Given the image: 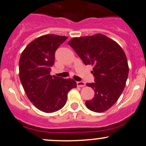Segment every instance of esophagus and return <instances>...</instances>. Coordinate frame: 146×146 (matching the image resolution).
<instances>
[{
    "label": "esophagus",
    "instance_id": "esophagus-1",
    "mask_svg": "<svg viewBox=\"0 0 146 146\" xmlns=\"http://www.w3.org/2000/svg\"><path fill=\"white\" fill-rule=\"evenodd\" d=\"M77 86L80 87H85V82H82V81H80V82H77Z\"/></svg>",
    "mask_w": 146,
    "mask_h": 146
}]
</instances>
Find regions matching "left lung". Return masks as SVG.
<instances>
[{"label": "left lung", "instance_id": "left-lung-1", "mask_svg": "<svg viewBox=\"0 0 146 146\" xmlns=\"http://www.w3.org/2000/svg\"><path fill=\"white\" fill-rule=\"evenodd\" d=\"M85 65L93 66L94 82L87 83L94 97L85 101L87 108L96 113L108 110L125 88L129 66L125 52L115 41L103 34L73 38L68 42Z\"/></svg>", "mask_w": 146, "mask_h": 146}]
</instances>
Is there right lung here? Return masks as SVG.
Here are the masks:
<instances>
[{
	"label": "right lung",
	"instance_id": "obj_1",
	"mask_svg": "<svg viewBox=\"0 0 146 146\" xmlns=\"http://www.w3.org/2000/svg\"><path fill=\"white\" fill-rule=\"evenodd\" d=\"M67 38L54 34L38 37L21 54L19 69L21 85L31 102L45 113L62 108L68 92L77 87L74 80L50 75L55 52Z\"/></svg>",
	"mask_w": 146,
	"mask_h": 146
}]
</instances>
